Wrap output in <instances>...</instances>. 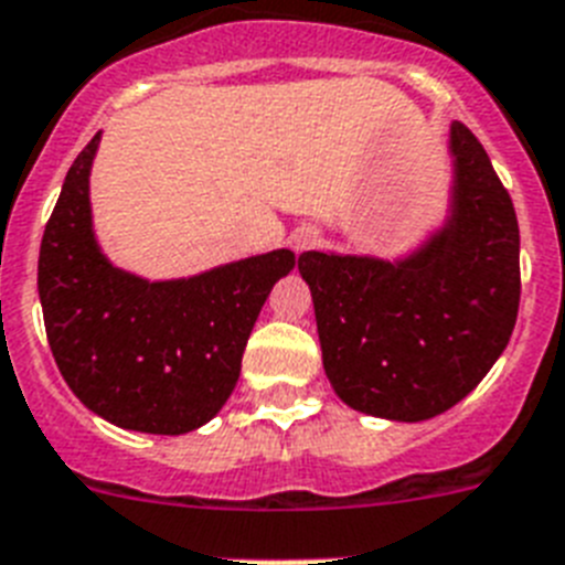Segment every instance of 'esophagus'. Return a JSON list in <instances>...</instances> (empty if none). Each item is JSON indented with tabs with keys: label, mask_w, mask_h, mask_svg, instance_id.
Instances as JSON below:
<instances>
[{
	"label": "esophagus",
	"mask_w": 565,
	"mask_h": 565,
	"mask_svg": "<svg viewBox=\"0 0 565 565\" xmlns=\"http://www.w3.org/2000/svg\"><path fill=\"white\" fill-rule=\"evenodd\" d=\"M316 241H319V232L312 230V226H301V230L292 232L290 244H292V249H298V253H301V249H310Z\"/></svg>",
	"instance_id": "esophagus-1"
}]
</instances>
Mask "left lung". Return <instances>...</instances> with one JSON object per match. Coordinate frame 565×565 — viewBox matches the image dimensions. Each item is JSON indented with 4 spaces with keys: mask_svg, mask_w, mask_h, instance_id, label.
Listing matches in <instances>:
<instances>
[{
    "mask_svg": "<svg viewBox=\"0 0 565 565\" xmlns=\"http://www.w3.org/2000/svg\"><path fill=\"white\" fill-rule=\"evenodd\" d=\"M443 224L405 255H298L321 362L359 414L422 422L462 402L494 367L520 307V226L480 140L448 129Z\"/></svg>",
    "mask_w": 565,
    "mask_h": 565,
    "instance_id": "1",
    "label": "left lung"
}]
</instances>
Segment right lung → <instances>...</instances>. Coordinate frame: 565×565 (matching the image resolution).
<instances>
[{
	"instance_id": "add662e5",
	"label": "right lung",
	"mask_w": 565,
	"mask_h": 565,
	"mask_svg": "<svg viewBox=\"0 0 565 565\" xmlns=\"http://www.w3.org/2000/svg\"><path fill=\"white\" fill-rule=\"evenodd\" d=\"M99 137L65 174L42 235L36 287L51 353L92 414L140 434H189L238 385L246 339L296 253L273 249L160 281L117 267L94 232Z\"/></svg>"
}]
</instances>
